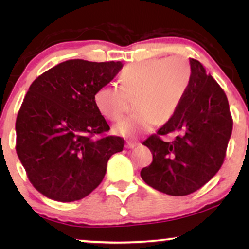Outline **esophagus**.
I'll return each instance as SVG.
<instances>
[{
	"label": "esophagus",
	"instance_id": "34e87169",
	"mask_svg": "<svg viewBox=\"0 0 249 249\" xmlns=\"http://www.w3.org/2000/svg\"><path fill=\"white\" fill-rule=\"evenodd\" d=\"M125 146H127V148H135V147H137V146H139V142H138L128 141L127 144H125Z\"/></svg>",
	"mask_w": 249,
	"mask_h": 249
}]
</instances>
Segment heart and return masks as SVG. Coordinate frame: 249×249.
<instances>
[{
	"label": "heart",
	"instance_id": "b5f03b06",
	"mask_svg": "<svg viewBox=\"0 0 249 249\" xmlns=\"http://www.w3.org/2000/svg\"><path fill=\"white\" fill-rule=\"evenodd\" d=\"M190 79L188 61L180 55L141 61L122 70L120 86L110 84L101 87L94 102L104 118L118 121L128 110V100L136 98L134 108L137 113L115 124L114 131L125 137H137L176 114Z\"/></svg>",
	"mask_w": 249,
	"mask_h": 249
}]
</instances>
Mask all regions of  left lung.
Instances as JSON below:
<instances>
[{
  "instance_id": "left-lung-1",
  "label": "left lung",
  "mask_w": 249,
  "mask_h": 249,
  "mask_svg": "<svg viewBox=\"0 0 249 249\" xmlns=\"http://www.w3.org/2000/svg\"><path fill=\"white\" fill-rule=\"evenodd\" d=\"M192 79L176 114L142 145L153 162L141 171L148 186L171 196L189 195L222 165L232 131L228 98L199 61L189 59ZM176 133L172 142L160 135Z\"/></svg>"
}]
</instances>
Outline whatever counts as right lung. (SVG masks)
I'll list each match as a JSON object with an SVG mask.
<instances>
[{
	"label": "right lung",
	"instance_id": "1",
	"mask_svg": "<svg viewBox=\"0 0 249 249\" xmlns=\"http://www.w3.org/2000/svg\"><path fill=\"white\" fill-rule=\"evenodd\" d=\"M120 61L68 60L34 80L16 121L17 154L29 181L47 198L74 202L103 180L108 159L124 149L107 131L95 93L117 76Z\"/></svg>",
	"mask_w": 249,
	"mask_h": 249
}]
</instances>
